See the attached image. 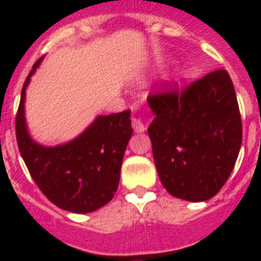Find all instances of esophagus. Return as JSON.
<instances>
[{
    "mask_svg": "<svg viewBox=\"0 0 261 261\" xmlns=\"http://www.w3.org/2000/svg\"><path fill=\"white\" fill-rule=\"evenodd\" d=\"M131 125H133V128L136 133H142V131H145V125L141 121V119H138V117H133L131 119Z\"/></svg>",
    "mask_w": 261,
    "mask_h": 261,
    "instance_id": "obj_1",
    "label": "esophagus"
}]
</instances>
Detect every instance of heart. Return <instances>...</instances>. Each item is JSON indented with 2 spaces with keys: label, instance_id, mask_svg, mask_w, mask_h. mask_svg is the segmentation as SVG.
Here are the masks:
<instances>
[{
  "label": "heart",
  "instance_id": "heart-1",
  "mask_svg": "<svg viewBox=\"0 0 261 261\" xmlns=\"http://www.w3.org/2000/svg\"><path fill=\"white\" fill-rule=\"evenodd\" d=\"M179 76H180V78H181V76H183V74H180V75H179Z\"/></svg>",
  "mask_w": 261,
  "mask_h": 261
}]
</instances>
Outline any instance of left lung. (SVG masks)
I'll return each mask as SVG.
<instances>
[{
	"instance_id": "obj_1",
	"label": "left lung",
	"mask_w": 261,
	"mask_h": 261,
	"mask_svg": "<svg viewBox=\"0 0 261 261\" xmlns=\"http://www.w3.org/2000/svg\"><path fill=\"white\" fill-rule=\"evenodd\" d=\"M155 119L148 127L159 179L172 196L205 201L224 186L242 144L235 88L215 69L180 89L148 96Z\"/></svg>"
}]
</instances>
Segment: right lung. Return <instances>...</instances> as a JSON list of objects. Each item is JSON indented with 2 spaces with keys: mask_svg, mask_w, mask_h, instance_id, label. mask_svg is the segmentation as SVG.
<instances>
[{
  "mask_svg": "<svg viewBox=\"0 0 261 261\" xmlns=\"http://www.w3.org/2000/svg\"><path fill=\"white\" fill-rule=\"evenodd\" d=\"M26 78L15 120L19 152L32 179L57 207L71 213H92L108 204L119 187L120 169L133 134L130 110L96 120L74 141L43 147L29 136L25 123V91L40 64Z\"/></svg>",
  "mask_w": 261,
  "mask_h": 261,
  "instance_id": "1",
  "label": "right lung"
}]
</instances>
